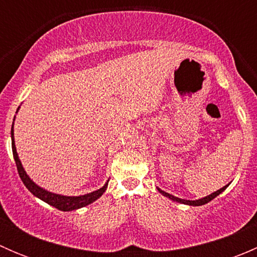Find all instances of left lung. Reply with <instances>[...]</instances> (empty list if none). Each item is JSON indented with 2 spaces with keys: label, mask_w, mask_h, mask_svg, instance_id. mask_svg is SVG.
<instances>
[{
  "label": "left lung",
  "mask_w": 257,
  "mask_h": 257,
  "mask_svg": "<svg viewBox=\"0 0 257 257\" xmlns=\"http://www.w3.org/2000/svg\"><path fill=\"white\" fill-rule=\"evenodd\" d=\"M227 186H229V184H227V185H225V186H222V188H221V189H219V190H216V191H214V193H211V194H210V195L205 196V198L198 199V200H185V199H180V198H178V196L172 195V194L165 193V191H164V190H162V189H159V188H157V189H158V191H159V193L162 194V195L167 196V198H169L170 200L177 201V203H180V204H185V205H190V206H200V205H205V204H208L209 201H211L212 199L216 198V196L219 195V194H221L222 191H224L225 189L227 188Z\"/></svg>",
  "instance_id": "1"
}]
</instances>
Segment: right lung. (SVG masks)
I'll return each mask as SVG.
<instances>
[{
    "label": "right lung",
    "instance_id": "1",
    "mask_svg": "<svg viewBox=\"0 0 257 257\" xmlns=\"http://www.w3.org/2000/svg\"><path fill=\"white\" fill-rule=\"evenodd\" d=\"M20 109V107L17 108V112ZM16 118V116H15ZM15 120V119H14ZM11 139H12V153H14V158L15 162H16V167L18 170V174H20L21 180L23 181L26 188L31 191L35 196H37L38 199L43 200L45 203L49 204L51 206H54L56 209L61 210V211H72V210H77L80 208H84V206L89 205L92 204L93 201H95L97 199H99L100 196L103 195L105 190H107L108 186V180L104 185L102 186L98 190L92 191V193L84 194V195H79V196H67V195H61V194H56L52 193V191L46 190V189L41 188L40 185L35 183L26 173L25 168L22 167V163H21L20 158H18L17 150H16V145H15V138H14V123H12V128H11Z\"/></svg>",
    "mask_w": 257,
    "mask_h": 257
}]
</instances>
